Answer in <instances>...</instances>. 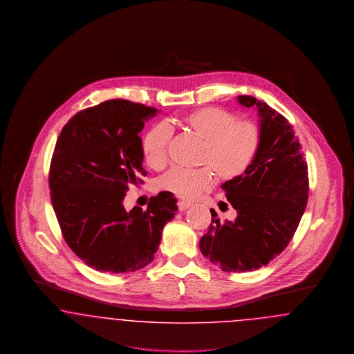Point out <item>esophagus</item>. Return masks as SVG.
Returning a JSON list of instances; mask_svg holds the SVG:
<instances>
[{"mask_svg":"<svg viewBox=\"0 0 354 354\" xmlns=\"http://www.w3.org/2000/svg\"><path fill=\"white\" fill-rule=\"evenodd\" d=\"M192 204L189 202H185V201H179L178 202V208H179V211H185L187 208H189Z\"/></svg>","mask_w":354,"mask_h":354,"instance_id":"34e87169","label":"esophagus"}]
</instances>
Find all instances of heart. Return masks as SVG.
Wrapping results in <instances>:
<instances>
[{
    "instance_id": "heart-1",
    "label": "heart",
    "mask_w": 354,
    "mask_h": 354,
    "mask_svg": "<svg viewBox=\"0 0 354 354\" xmlns=\"http://www.w3.org/2000/svg\"><path fill=\"white\" fill-rule=\"evenodd\" d=\"M182 123L204 140L201 163L211 167L221 180L236 179L252 166L261 143L260 129L252 120H237L219 107H203L188 113ZM169 138L171 130L163 123L145 135L143 155L152 169L166 165ZM211 169H169L159 179V187L180 199H195L212 185Z\"/></svg>"
}]
</instances>
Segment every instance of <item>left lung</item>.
Returning <instances> with one entry per match:
<instances>
[{
  "label": "left lung",
  "mask_w": 354,
  "mask_h": 354,
  "mask_svg": "<svg viewBox=\"0 0 354 354\" xmlns=\"http://www.w3.org/2000/svg\"><path fill=\"white\" fill-rule=\"evenodd\" d=\"M237 102L259 113L260 149L245 174L221 185L236 219L220 223L211 209L212 224L199 241L203 254L225 272L259 270L283 252L303 218L309 189L301 145L289 122L250 95Z\"/></svg>",
  "instance_id": "1"
}]
</instances>
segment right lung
I'll list each match as a JSON object with an SVG mask.
<instances>
[{"instance_id": "obj_1", "label": "right lung", "mask_w": 354, "mask_h": 354, "mask_svg": "<svg viewBox=\"0 0 354 354\" xmlns=\"http://www.w3.org/2000/svg\"><path fill=\"white\" fill-rule=\"evenodd\" d=\"M156 114L142 103L102 102L77 113L58 136L49 171L51 204L70 250L94 270L146 267L178 211L167 191L152 196L147 209L123 207L129 185L146 175L139 133Z\"/></svg>"}]
</instances>
